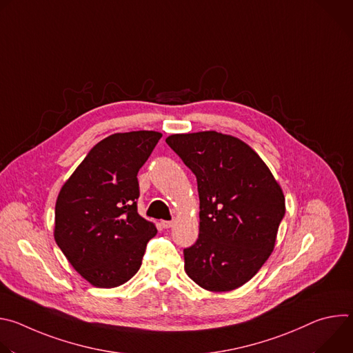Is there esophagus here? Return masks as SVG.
<instances>
[{"label": "esophagus", "mask_w": 353, "mask_h": 353, "mask_svg": "<svg viewBox=\"0 0 353 353\" xmlns=\"http://www.w3.org/2000/svg\"><path fill=\"white\" fill-rule=\"evenodd\" d=\"M161 226H162L163 229H169V228L173 226V222H172V221H162V222H161Z\"/></svg>", "instance_id": "1"}]
</instances>
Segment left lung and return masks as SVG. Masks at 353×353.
<instances>
[{
  "label": "left lung",
  "mask_w": 353,
  "mask_h": 353,
  "mask_svg": "<svg viewBox=\"0 0 353 353\" xmlns=\"http://www.w3.org/2000/svg\"><path fill=\"white\" fill-rule=\"evenodd\" d=\"M166 142L195 174L199 195V234L184 248V270L207 290H233L272 253L283 192L263 159L234 137L204 131Z\"/></svg>",
  "instance_id": "left-lung-1"
}]
</instances>
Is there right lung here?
I'll return each mask as SVG.
<instances>
[{
    "instance_id": "add662e5",
    "label": "right lung",
    "mask_w": 353,
    "mask_h": 353,
    "mask_svg": "<svg viewBox=\"0 0 353 353\" xmlns=\"http://www.w3.org/2000/svg\"><path fill=\"white\" fill-rule=\"evenodd\" d=\"M162 134L131 131L96 143L63 185L54 239L71 265L93 286L116 288L141 267L158 230L138 215L137 174Z\"/></svg>"
}]
</instances>
